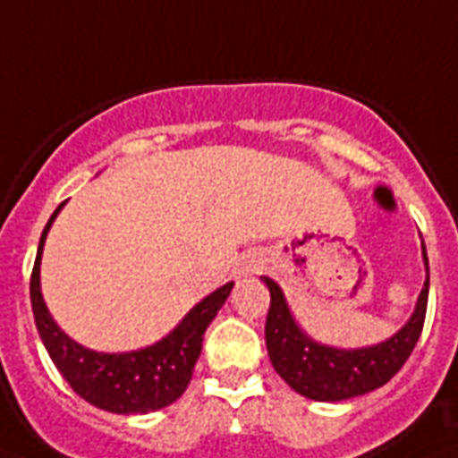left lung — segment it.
<instances>
[{"instance_id":"left-lung-1","label":"left lung","mask_w":458,"mask_h":458,"mask_svg":"<svg viewBox=\"0 0 458 458\" xmlns=\"http://www.w3.org/2000/svg\"><path fill=\"white\" fill-rule=\"evenodd\" d=\"M423 261L428 268L426 244ZM264 283L271 293V306L266 316V347L273 369L304 397L316 402H342L383 387L411 356L426 320L430 276L420 290L419 304L409 323L390 340L363 349H335L309 340L294 323L283 290L271 278H264Z\"/></svg>"}]
</instances>
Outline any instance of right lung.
Wrapping results in <instances>:
<instances>
[{
  "mask_svg": "<svg viewBox=\"0 0 458 458\" xmlns=\"http://www.w3.org/2000/svg\"><path fill=\"white\" fill-rule=\"evenodd\" d=\"M64 204L54 211L49 223L39 237L38 257L30 276V301L35 313V326L52 356L54 366L66 377L75 394L97 409L111 413H149L173 404L187 390L192 380L194 363L199 359L201 340L208 323L214 320L225 300L233 283L218 287L207 300H201L180 320V326L164 340L152 347L128 352V354H99L92 349L81 347L47 311L42 293H39V259L45 247L47 230L56 218Z\"/></svg>",
  "mask_w": 458,
  "mask_h": 458,
  "instance_id": "add662e5",
  "label": "right lung"
}]
</instances>
